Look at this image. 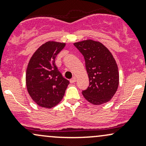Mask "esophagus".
Returning a JSON list of instances; mask_svg holds the SVG:
<instances>
[{
	"mask_svg": "<svg viewBox=\"0 0 146 146\" xmlns=\"http://www.w3.org/2000/svg\"><path fill=\"white\" fill-rule=\"evenodd\" d=\"M75 82H76V78H75V77H73V78H72L71 80H70V82H71V84L75 83Z\"/></svg>",
	"mask_w": 146,
	"mask_h": 146,
	"instance_id": "34e87169",
	"label": "esophagus"
}]
</instances>
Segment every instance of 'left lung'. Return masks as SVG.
<instances>
[{
  "instance_id": "8db88e82",
  "label": "left lung",
  "mask_w": 146,
  "mask_h": 146,
  "mask_svg": "<svg viewBox=\"0 0 146 146\" xmlns=\"http://www.w3.org/2000/svg\"><path fill=\"white\" fill-rule=\"evenodd\" d=\"M83 55L89 78V86L82 90L88 102L94 105L108 102L119 86L117 64L112 53L100 42L86 40L74 43Z\"/></svg>"
}]
</instances>
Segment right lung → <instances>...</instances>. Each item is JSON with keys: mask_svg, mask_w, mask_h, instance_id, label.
I'll use <instances>...</instances> for the list:
<instances>
[{"mask_svg": "<svg viewBox=\"0 0 146 146\" xmlns=\"http://www.w3.org/2000/svg\"><path fill=\"white\" fill-rule=\"evenodd\" d=\"M65 45L48 41L36 50L28 64L26 73L28 93L33 101L43 108H51L60 103L69 84L55 64L57 55Z\"/></svg>", "mask_w": 146, "mask_h": 146, "instance_id": "right-lung-1", "label": "right lung"}]
</instances>
